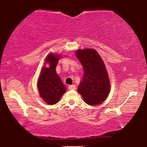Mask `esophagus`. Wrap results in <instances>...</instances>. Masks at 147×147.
<instances>
[{
	"instance_id": "obj_1",
	"label": "esophagus",
	"mask_w": 147,
	"mask_h": 147,
	"mask_svg": "<svg viewBox=\"0 0 147 147\" xmlns=\"http://www.w3.org/2000/svg\"><path fill=\"white\" fill-rule=\"evenodd\" d=\"M69 90H75L76 89V85L75 84H73V85H69Z\"/></svg>"
}]
</instances>
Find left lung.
I'll list each match as a JSON object with an SVG mask.
<instances>
[{"instance_id": "left-lung-1", "label": "left lung", "mask_w": 147, "mask_h": 147, "mask_svg": "<svg viewBox=\"0 0 147 147\" xmlns=\"http://www.w3.org/2000/svg\"><path fill=\"white\" fill-rule=\"evenodd\" d=\"M76 56L84 69L78 91L86 104L90 106L102 104L110 91L109 76L102 59L91 48L77 50Z\"/></svg>"}]
</instances>
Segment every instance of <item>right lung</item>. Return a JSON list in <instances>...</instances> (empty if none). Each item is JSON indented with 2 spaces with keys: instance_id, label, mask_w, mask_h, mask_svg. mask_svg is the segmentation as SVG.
Instances as JSON below:
<instances>
[{
  "instance_id": "obj_1",
  "label": "right lung",
  "mask_w": 147,
  "mask_h": 147,
  "mask_svg": "<svg viewBox=\"0 0 147 147\" xmlns=\"http://www.w3.org/2000/svg\"><path fill=\"white\" fill-rule=\"evenodd\" d=\"M61 54L50 53L45 59V65L41 69L37 82L39 95L49 105L56 104L66 92V87L56 72V67ZM48 66H46V65Z\"/></svg>"
}]
</instances>
